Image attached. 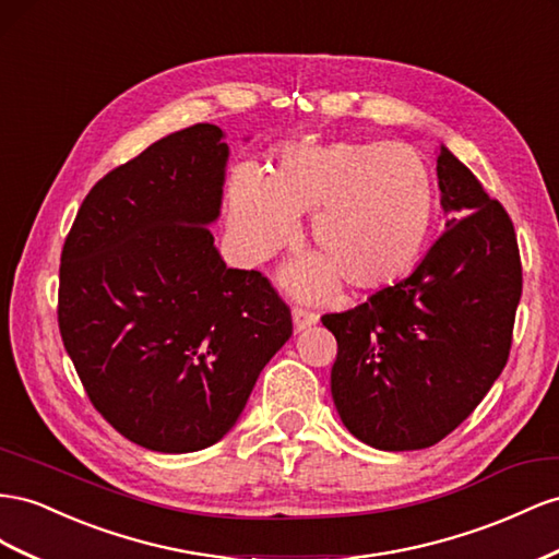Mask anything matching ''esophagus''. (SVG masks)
<instances>
[{"mask_svg": "<svg viewBox=\"0 0 559 559\" xmlns=\"http://www.w3.org/2000/svg\"><path fill=\"white\" fill-rule=\"evenodd\" d=\"M292 317H294V326H296V331H304V329H308V326L317 324V320H320V314L312 312V310L300 308V306H296V308H294Z\"/></svg>", "mask_w": 559, "mask_h": 559, "instance_id": "esophagus-1", "label": "esophagus"}]
</instances>
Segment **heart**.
I'll return each instance as SVG.
<instances>
[{
    "mask_svg": "<svg viewBox=\"0 0 559 559\" xmlns=\"http://www.w3.org/2000/svg\"><path fill=\"white\" fill-rule=\"evenodd\" d=\"M310 216L317 255L289 273L298 292H322L336 280L379 289L416 261L435 214L424 157L402 143H331L284 150L273 171L237 169L230 221L242 249L263 259L289 242L294 218Z\"/></svg>",
    "mask_w": 559,
    "mask_h": 559,
    "instance_id": "b5f03b06",
    "label": "heart"
}]
</instances>
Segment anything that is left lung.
<instances>
[{"mask_svg": "<svg viewBox=\"0 0 559 559\" xmlns=\"http://www.w3.org/2000/svg\"><path fill=\"white\" fill-rule=\"evenodd\" d=\"M437 186L451 216L414 273L322 324L336 336L331 397L343 426L383 451L432 447L499 379L522 296L515 228L442 145Z\"/></svg>", "mask_w": 559, "mask_h": 559, "instance_id": "1", "label": "left lung"}]
</instances>
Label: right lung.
<instances>
[{"instance_id": "obj_1", "label": "right lung", "mask_w": 559, "mask_h": 559, "mask_svg": "<svg viewBox=\"0 0 559 559\" xmlns=\"http://www.w3.org/2000/svg\"><path fill=\"white\" fill-rule=\"evenodd\" d=\"M225 162L214 124L153 143L88 190L60 253L58 329L88 400L162 454L216 444L294 331L270 280L214 247Z\"/></svg>"}]
</instances>
